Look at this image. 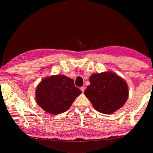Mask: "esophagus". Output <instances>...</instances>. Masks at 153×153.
Masks as SVG:
<instances>
[{
    "mask_svg": "<svg viewBox=\"0 0 153 153\" xmlns=\"http://www.w3.org/2000/svg\"><path fill=\"white\" fill-rule=\"evenodd\" d=\"M85 87H81V88H80V90L81 91H82V93H83L84 91H85Z\"/></svg>",
    "mask_w": 153,
    "mask_h": 153,
    "instance_id": "obj_1",
    "label": "esophagus"
}]
</instances>
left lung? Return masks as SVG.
<instances>
[{"label": "left lung", "mask_w": 153, "mask_h": 153, "mask_svg": "<svg viewBox=\"0 0 153 153\" xmlns=\"http://www.w3.org/2000/svg\"><path fill=\"white\" fill-rule=\"evenodd\" d=\"M84 94L97 111L112 114L128 100V85L126 81L111 71L93 74Z\"/></svg>", "instance_id": "left-lung-1"}]
</instances>
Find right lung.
Masks as SVG:
<instances>
[{
	"label": "right lung",
	"instance_id": "add662e5",
	"mask_svg": "<svg viewBox=\"0 0 153 153\" xmlns=\"http://www.w3.org/2000/svg\"><path fill=\"white\" fill-rule=\"evenodd\" d=\"M81 93L72 79L64 75H54L45 77L38 84L35 100L45 112L57 115L67 111Z\"/></svg>",
	"mask_w": 153,
	"mask_h": 153
}]
</instances>
